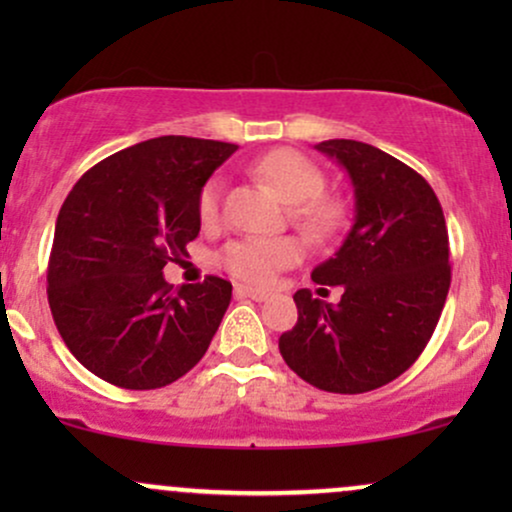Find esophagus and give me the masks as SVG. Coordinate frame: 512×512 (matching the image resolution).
<instances>
[{
  "mask_svg": "<svg viewBox=\"0 0 512 512\" xmlns=\"http://www.w3.org/2000/svg\"><path fill=\"white\" fill-rule=\"evenodd\" d=\"M236 296H238V298H252V301L262 303V301H267L269 293L257 291V289H250V286H236Z\"/></svg>",
  "mask_w": 512,
  "mask_h": 512,
  "instance_id": "1",
  "label": "esophagus"
}]
</instances>
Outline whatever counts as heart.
<instances>
[{
  "instance_id": "1",
  "label": "heart",
  "mask_w": 512,
  "mask_h": 512,
  "mask_svg": "<svg viewBox=\"0 0 512 512\" xmlns=\"http://www.w3.org/2000/svg\"><path fill=\"white\" fill-rule=\"evenodd\" d=\"M252 175L269 182L284 202L291 204V219L313 240H330L342 233L349 209L339 197L325 195V173L310 158L293 149H274L250 166ZM223 180L219 175L202 185L197 197V214L204 226L219 219ZM303 257V243L293 236L279 238H236L219 252V264L240 281L264 286L276 274L289 269Z\"/></svg>"
}]
</instances>
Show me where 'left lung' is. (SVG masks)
Instances as JSON below:
<instances>
[{
    "instance_id": "obj_1",
    "label": "left lung",
    "mask_w": 512,
    "mask_h": 512,
    "mask_svg": "<svg viewBox=\"0 0 512 512\" xmlns=\"http://www.w3.org/2000/svg\"><path fill=\"white\" fill-rule=\"evenodd\" d=\"M315 149L354 185V226L313 269L315 284L344 293L332 305L296 291L298 322L279 351L317 390L361 395L399 378L436 330L450 289L448 228L436 192L407 163L354 139Z\"/></svg>"
}]
</instances>
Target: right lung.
Instances as JSON below:
<instances>
[{
  "instance_id": "right-lung-1",
  "label": "right lung",
  "mask_w": 512,
  "mask_h": 512,
  "mask_svg": "<svg viewBox=\"0 0 512 512\" xmlns=\"http://www.w3.org/2000/svg\"><path fill=\"white\" fill-rule=\"evenodd\" d=\"M236 144L158 137L103 158L64 199L48 301L67 349L105 383L156 390L207 354L231 281L170 291L163 267L199 236L197 197Z\"/></svg>"
}]
</instances>
